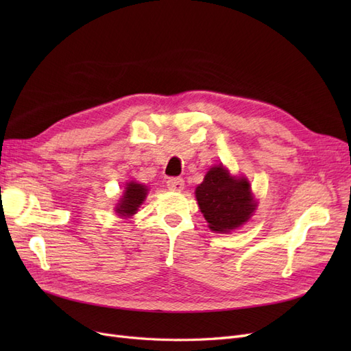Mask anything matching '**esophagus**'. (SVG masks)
Masks as SVG:
<instances>
[{
	"instance_id": "esophagus-1",
	"label": "esophagus",
	"mask_w": 351,
	"mask_h": 351,
	"mask_svg": "<svg viewBox=\"0 0 351 351\" xmlns=\"http://www.w3.org/2000/svg\"><path fill=\"white\" fill-rule=\"evenodd\" d=\"M167 186L169 190H173V192H182L184 189V180L180 177H171L167 182Z\"/></svg>"
}]
</instances>
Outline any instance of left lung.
I'll return each mask as SVG.
<instances>
[{
    "mask_svg": "<svg viewBox=\"0 0 351 351\" xmlns=\"http://www.w3.org/2000/svg\"><path fill=\"white\" fill-rule=\"evenodd\" d=\"M195 195L208 227L215 232H230L241 227L258 204L247 178L231 176L222 164L209 169Z\"/></svg>",
    "mask_w": 351,
    "mask_h": 351,
    "instance_id": "left-lung-1",
    "label": "left lung"
}]
</instances>
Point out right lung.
Instances as JSON below:
<instances>
[{
	"instance_id": "1",
	"label": "right lung",
	"mask_w": 351,
	"mask_h": 351,
	"mask_svg": "<svg viewBox=\"0 0 351 351\" xmlns=\"http://www.w3.org/2000/svg\"><path fill=\"white\" fill-rule=\"evenodd\" d=\"M124 189H125L124 193L115 206V212L121 218H130L136 214L137 209H139V206L146 199L147 187L145 184L130 182L125 184Z\"/></svg>"
}]
</instances>
